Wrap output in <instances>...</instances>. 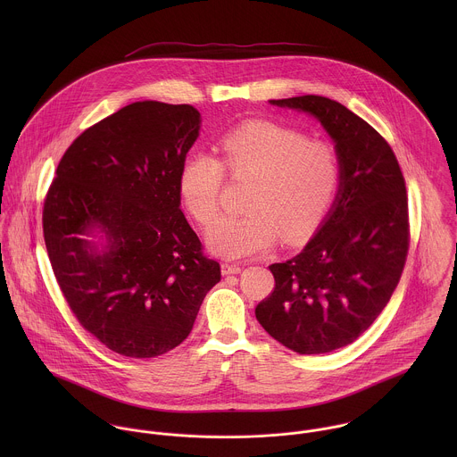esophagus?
<instances>
[{
    "label": "esophagus",
    "mask_w": 457,
    "mask_h": 457,
    "mask_svg": "<svg viewBox=\"0 0 457 457\" xmlns=\"http://www.w3.org/2000/svg\"><path fill=\"white\" fill-rule=\"evenodd\" d=\"M221 272H223L225 276H228V274H237V272H241V265H239V263L223 262V263H221Z\"/></svg>",
    "instance_id": "esophagus-1"
}]
</instances>
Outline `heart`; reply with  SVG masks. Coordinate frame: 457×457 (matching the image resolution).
<instances>
[{"label": "heart", "mask_w": 457, "mask_h": 457, "mask_svg": "<svg viewBox=\"0 0 457 457\" xmlns=\"http://www.w3.org/2000/svg\"><path fill=\"white\" fill-rule=\"evenodd\" d=\"M211 153H192L181 167L179 194L200 225L220 209L225 172L257 178L248 198L253 214L218 218L207 232V246L225 259H246L285 241L299 243L322 223L339 188L337 151L304 131L272 121H253L228 131Z\"/></svg>", "instance_id": "1"}]
</instances>
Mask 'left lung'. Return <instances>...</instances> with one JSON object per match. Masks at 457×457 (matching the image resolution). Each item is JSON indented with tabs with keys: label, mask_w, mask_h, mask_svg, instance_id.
Here are the masks:
<instances>
[{
	"label": "left lung",
	"mask_w": 457,
	"mask_h": 457,
	"mask_svg": "<svg viewBox=\"0 0 457 457\" xmlns=\"http://www.w3.org/2000/svg\"><path fill=\"white\" fill-rule=\"evenodd\" d=\"M313 114L336 142L339 190L324 225L290 261L269 265L274 288L255 308L287 348L313 355L353 343L382 313L410 246L404 178L389 142L336 100H269Z\"/></svg>",
	"instance_id": "left-lung-1"
}]
</instances>
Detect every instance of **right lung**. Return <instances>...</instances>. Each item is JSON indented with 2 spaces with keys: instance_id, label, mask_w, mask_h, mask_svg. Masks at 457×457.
<instances>
[{
  "instance_id": "right-lung-1",
  "label": "right lung",
  "mask_w": 457,
  "mask_h": 457,
  "mask_svg": "<svg viewBox=\"0 0 457 457\" xmlns=\"http://www.w3.org/2000/svg\"><path fill=\"white\" fill-rule=\"evenodd\" d=\"M200 129L192 105L135 102L82 131L44 200V239L66 303L109 350L135 359L181 345L220 263L181 211L179 174ZM108 239L96 253L84 233Z\"/></svg>"
}]
</instances>
